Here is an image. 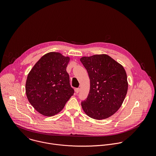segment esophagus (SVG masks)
<instances>
[{
	"label": "esophagus",
	"instance_id": "1",
	"mask_svg": "<svg viewBox=\"0 0 156 156\" xmlns=\"http://www.w3.org/2000/svg\"><path fill=\"white\" fill-rule=\"evenodd\" d=\"M79 90H80L79 88H76V89H75V91H76V92L77 94H78V93L79 92Z\"/></svg>",
	"mask_w": 156,
	"mask_h": 156
}]
</instances>
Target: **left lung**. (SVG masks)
I'll use <instances>...</instances> for the list:
<instances>
[{"label": "left lung", "mask_w": 156, "mask_h": 156, "mask_svg": "<svg viewBox=\"0 0 156 156\" xmlns=\"http://www.w3.org/2000/svg\"><path fill=\"white\" fill-rule=\"evenodd\" d=\"M80 61L90 79L87 100L81 105L91 118H108L118 111L128 90L127 77L123 66L106 54L83 56Z\"/></svg>", "instance_id": "8db88e82"}]
</instances>
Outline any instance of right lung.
Here are the masks:
<instances>
[{
  "instance_id": "obj_1",
  "label": "right lung",
  "mask_w": 156,
  "mask_h": 156,
  "mask_svg": "<svg viewBox=\"0 0 156 156\" xmlns=\"http://www.w3.org/2000/svg\"><path fill=\"white\" fill-rule=\"evenodd\" d=\"M69 60V57L59 52H49L38 60L27 75L25 89L28 101L44 116L59 113L74 94L66 70Z\"/></svg>"
}]
</instances>
